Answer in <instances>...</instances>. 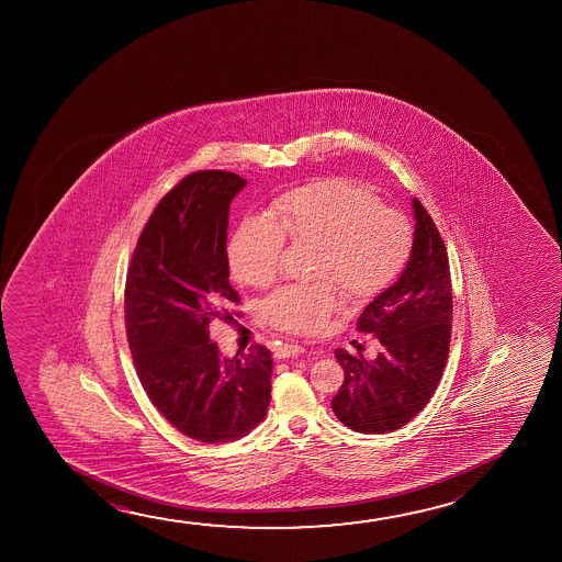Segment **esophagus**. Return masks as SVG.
I'll list each match as a JSON object with an SVG mask.
<instances>
[{
	"instance_id": "esophagus-1",
	"label": "esophagus",
	"mask_w": 562,
	"mask_h": 562,
	"mask_svg": "<svg viewBox=\"0 0 562 562\" xmlns=\"http://www.w3.org/2000/svg\"><path fill=\"white\" fill-rule=\"evenodd\" d=\"M303 353H305V347L300 344H284V346L278 347L277 357L278 359H290V357Z\"/></svg>"
}]
</instances>
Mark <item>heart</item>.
Masks as SVG:
<instances>
[{
	"label": "heart",
	"mask_w": 562,
	"mask_h": 562,
	"mask_svg": "<svg viewBox=\"0 0 562 562\" xmlns=\"http://www.w3.org/2000/svg\"><path fill=\"white\" fill-rule=\"evenodd\" d=\"M285 241L313 247V284L285 285L262 303V318L278 330L311 336L347 300L367 301L387 290L407 267L415 232L407 216L369 188L324 178L272 201L269 216H249L228 241V267L239 284L267 288L278 277Z\"/></svg>",
	"instance_id": "b5f03b06"
}]
</instances>
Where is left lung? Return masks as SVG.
Returning a JSON list of instances; mask_svg holds the SVG:
<instances>
[{
  "instance_id": "8db88e82",
  "label": "left lung",
  "mask_w": 562,
  "mask_h": 562,
  "mask_svg": "<svg viewBox=\"0 0 562 562\" xmlns=\"http://www.w3.org/2000/svg\"><path fill=\"white\" fill-rule=\"evenodd\" d=\"M415 246L400 280L369 303L357 330L380 344L374 361L336 349L346 380L331 411L361 434L400 430L423 411L447 364L453 290L443 239L423 203L413 200Z\"/></svg>"
}]
</instances>
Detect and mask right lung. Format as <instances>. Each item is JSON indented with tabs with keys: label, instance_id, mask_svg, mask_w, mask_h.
Listing matches in <instances>:
<instances>
[{
	"label": "right lung",
	"instance_id": "obj_1",
	"mask_svg": "<svg viewBox=\"0 0 562 562\" xmlns=\"http://www.w3.org/2000/svg\"><path fill=\"white\" fill-rule=\"evenodd\" d=\"M244 178L198 170L149 216L132 254L124 324L132 361L154 407L201 443L244 438L265 420L272 357L254 344L221 357L213 321H234L238 292L226 255L228 211Z\"/></svg>",
	"mask_w": 562,
	"mask_h": 562
}]
</instances>
